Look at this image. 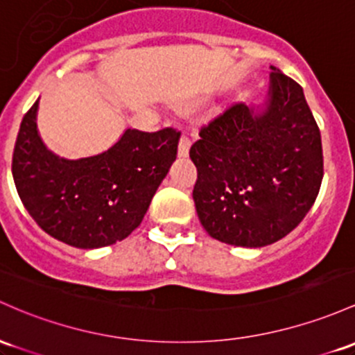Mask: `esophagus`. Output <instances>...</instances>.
I'll use <instances>...</instances> for the list:
<instances>
[{
    "instance_id": "1",
    "label": "esophagus",
    "mask_w": 355,
    "mask_h": 355,
    "mask_svg": "<svg viewBox=\"0 0 355 355\" xmlns=\"http://www.w3.org/2000/svg\"><path fill=\"white\" fill-rule=\"evenodd\" d=\"M189 150H190V141L189 138L182 136L180 141H178V157L180 158H187L189 157Z\"/></svg>"
}]
</instances>
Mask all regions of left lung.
I'll return each instance as SVG.
<instances>
[{
    "mask_svg": "<svg viewBox=\"0 0 355 355\" xmlns=\"http://www.w3.org/2000/svg\"><path fill=\"white\" fill-rule=\"evenodd\" d=\"M270 69L261 103L227 109L190 148L198 220L231 246L263 248L290 234L322 185L320 130L303 89Z\"/></svg>",
    "mask_w": 355,
    "mask_h": 355,
    "instance_id": "1",
    "label": "left lung"
}]
</instances>
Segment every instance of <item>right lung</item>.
Listing matches in <instances>:
<instances>
[{
	"mask_svg": "<svg viewBox=\"0 0 355 355\" xmlns=\"http://www.w3.org/2000/svg\"><path fill=\"white\" fill-rule=\"evenodd\" d=\"M38 103L19 126L13 180L23 205L49 236L69 246L119 243L141 224L155 192L177 158L175 130H124L106 151L70 159L49 150L38 133Z\"/></svg>",
	"mask_w": 355,
	"mask_h": 355,
	"instance_id": "1",
	"label": "right lung"
}]
</instances>
